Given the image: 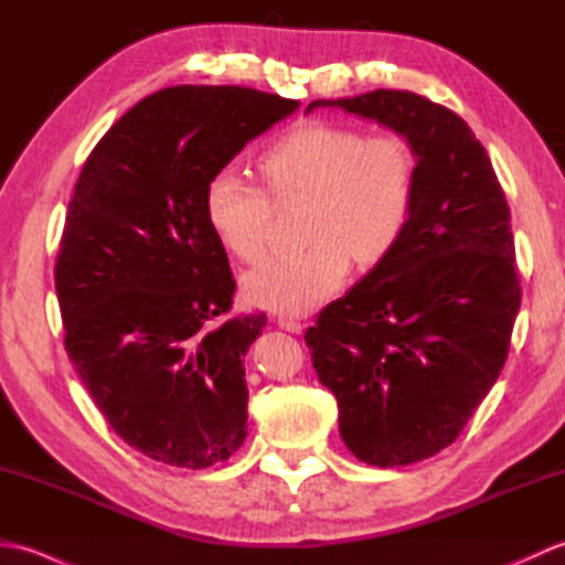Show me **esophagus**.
Returning <instances> with one entry per match:
<instances>
[{"mask_svg": "<svg viewBox=\"0 0 565 565\" xmlns=\"http://www.w3.org/2000/svg\"><path fill=\"white\" fill-rule=\"evenodd\" d=\"M279 328L286 332H294V334H301L303 332V322L301 320H294V318H279Z\"/></svg>", "mask_w": 565, "mask_h": 565, "instance_id": "1", "label": "esophagus"}]
</instances>
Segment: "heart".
<instances>
[{"label": "heart", "mask_w": 565, "mask_h": 565, "mask_svg": "<svg viewBox=\"0 0 565 565\" xmlns=\"http://www.w3.org/2000/svg\"><path fill=\"white\" fill-rule=\"evenodd\" d=\"M276 196H313L306 237L313 245L276 255L243 276L245 301L274 313L303 316L344 284L352 255L376 264L401 243L415 201V158L398 136H364L356 128L303 124L262 154ZM203 213L215 239L243 262L267 247L271 201L235 164H225L203 191Z\"/></svg>", "instance_id": "b5f03b06"}]
</instances>
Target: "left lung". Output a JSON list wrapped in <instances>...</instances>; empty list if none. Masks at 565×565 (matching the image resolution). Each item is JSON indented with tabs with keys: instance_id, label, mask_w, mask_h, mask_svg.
<instances>
[{
	"instance_id": "1",
	"label": "left lung",
	"mask_w": 565,
	"mask_h": 565,
	"mask_svg": "<svg viewBox=\"0 0 565 565\" xmlns=\"http://www.w3.org/2000/svg\"><path fill=\"white\" fill-rule=\"evenodd\" d=\"M401 136L415 201L401 243L320 310L306 344L359 461L407 466L459 437L508 359L522 289L510 209L463 118L419 94L310 102Z\"/></svg>"
}]
</instances>
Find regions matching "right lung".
I'll use <instances>...</instances> for the list:
<instances>
[{
    "label": "right lung",
    "mask_w": 565,
    "mask_h": 565,
    "mask_svg": "<svg viewBox=\"0 0 565 565\" xmlns=\"http://www.w3.org/2000/svg\"><path fill=\"white\" fill-rule=\"evenodd\" d=\"M298 106L227 84L167 87L82 167L55 262L65 350L116 435L154 461L209 468L247 437L243 356L267 316L223 318L235 279L203 191Z\"/></svg>",
    "instance_id": "obj_1"
}]
</instances>
